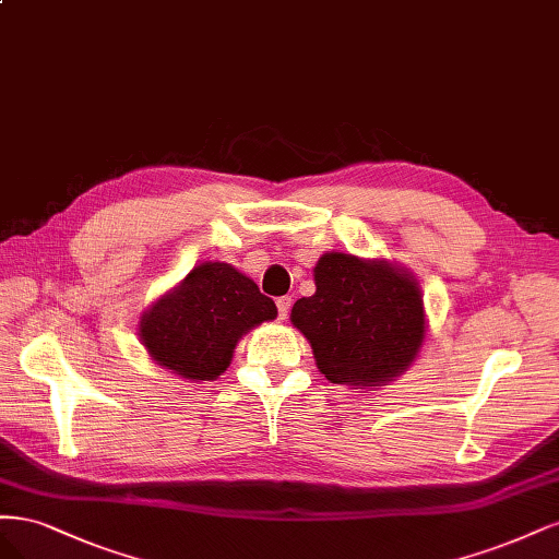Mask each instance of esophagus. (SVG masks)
Wrapping results in <instances>:
<instances>
[{
  "label": "esophagus",
  "mask_w": 559,
  "mask_h": 559,
  "mask_svg": "<svg viewBox=\"0 0 559 559\" xmlns=\"http://www.w3.org/2000/svg\"><path fill=\"white\" fill-rule=\"evenodd\" d=\"M276 306H278V316H281V320H285V318H287V313H290L293 297H278V299H276Z\"/></svg>",
  "instance_id": "34e87169"
}]
</instances>
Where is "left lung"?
I'll use <instances>...</instances> for the list:
<instances>
[{
  "label": "left lung",
  "mask_w": 559,
  "mask_h": 559,
  "mask_svg": "<svg viewBox=\"0 0 559 559\" xmlns=\"http://www.w3.org/2000/svg\"><path fill=\"white\" fill-rule=\"evenodd\" d=\"M316 293L293 306V328L311 344L330 383L376 390L416 362L427 338L418 278L385 258L320 255Z\"/></svg>",
  "instance_id": "1"
}]
</instances>
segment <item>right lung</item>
Segmentation results:
<instances>
[{
    "mask_svg": "<svg viewBox=\"0 0 559 559\" xmlns=\"http://www.w3.org/2000/svg\"><path fill=\"white\" fill-rule=\"evenodd\" d=\"M276 316V304L237 266L202 262L141 313L139 341L169 373L215 381L231 365L239 338Z\"/></svg>",
    "mask_w": 559,
    "mask_h": 559,
    "instance_id": "obj_1",
    "label": "right lung"
}]
</instances>
